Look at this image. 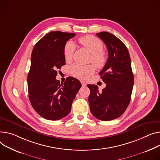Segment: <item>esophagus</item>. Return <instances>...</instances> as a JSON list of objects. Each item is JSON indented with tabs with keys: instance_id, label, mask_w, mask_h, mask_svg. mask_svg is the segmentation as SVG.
Here are the masks:
<instances>
[{
	"instance_id": "obj_1",
	"label": "esophagus",
	"mask_w": 160,
	"mask_h": 160,
	"mask_svg": "<svg viewBox=\"0 0 160 160\" xmlns=\"http://www.w3.org/2000/svg\"><path fill=\"white\" fill-rule=\"evenodd\" d=\"M80 82H81L82 86L83 87H86V82H84L83 81H81Z\"/></svg>"
}]
</instances>
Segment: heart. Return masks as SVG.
<instances>
[{
    "label": "heart",
    "instance_id": "heart-1",
    "mask_svg": "<svg viewBox=\"0 0 160 160\" xmlns=\"http://www.w3.org/2000/svg\"><path fill=\"white\" fill-rule=\"evenodd\" d=\"M80 43L91 54V61L97 68H102L107 61V56L103 49V43L98 38L92 35L84 36L79 38ZM74 45L71 41H68L63 48V56L66 60L72 58L74 51ZM94 68L92 65L81 66L74 64L70 68V72L72 76L79 79H86L94 72Z\"/></svg>",
    "mask_w": 160,
    "mask_h": 160
}]
</instances>
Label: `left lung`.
<instances>
[{"label":"left lung","mask_w":160,"mask_h":160,"mask_svg":"<svg viewBox=\"0 0 160 160\" xmlns=\"http://www.w3.org/2000/svg\"><path fill=\"white\" fill-rule=\"evenodd\" d=\"M97 35L108 50V59L99 74L106 87L100 92L97 85H88L92 114L100 120L110 121L118 118L125 111L131 101L134 85L129 52L125 45L109 32Z\"/></svg>","instance_id":"obj_1"}]
</instances>
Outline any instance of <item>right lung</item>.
<instances>
[{
  "instance_id": "right-lung-1",
  "label": "right lung",
  "mask_w": 160,
  "mask_h": 160,
  "mask_svg": "<svg viewBox=\"0 0 160 160\" xmlns=\"http://www.w3.org/2000/svg\"><path fill=\"white\" fill-rule=\"evenodd\" d=\"M74 36V33L51 31L37 42L31 53L28 75L29 98L35 111L49 120H58L69 114L81 88L75 78L68 77L61 83L56 79L57 69L66 64L63 48Z\"/></svg>"
}]
</instances>
